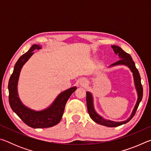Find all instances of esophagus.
Returning <instances> with one entry per match:
<instances>
[{
  "mask_svg": "<svg viewBox=\"0 0 151 151\" xmlns=\"http://www.w3.org/2000/svg\"><path fill=\"white\" fill-rule=\"evenodd\" d=\"M86 81L85 80V79H84V78L81 79V80L80 81V83H79V84H80V85L82 86H85L86 85Z\"/></svg>",
  "mask_w": 151,
  "mask_h": 151,
  "instance_id": "esophagus-1",
  "label": "esophagus"
}]
</instances>
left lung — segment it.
<instances>
[{
  "mask_svg": "<svg viewBox=\"0 0 151 151\" xmlns=\"http://www.w3.org/2000/svg\"><path fill=\"white\" fill-rule=\"evenodd\" d=\"M111 47L113 49L115 55H118L120 60L116 61V63L112 64L111 65H110L109 67H112L114 66H118V65H124L127 66V67L129 68V69L131 70V72L132 73V76H133L134 79V86L136 88L137 93V101L136 103V104L133 109L132 113L129 118L127 120H125L124 121L121 122H116V121H112L111 120H107L104 119L103 116H101L100 114H99L96 112L95 109H94V101H93V96L92 93L90 92L87 91L86 92V105H87V109L89 115H90L91 118L93 120V121L98 123L99 124L103 125V126L108 127H116L121 126L122 124H124L127 122H129V121L132 119V117L134 116L135 112H136L137 110L138 109V106L139 105V103L141 101L142 99V93H143V89L142 86L141 85V82H140V76L139 75V71H138L137 68L135 66V64L134 61L132 60V58L131 56L129 54H128L126 52L122 49L121 47H118L116 45H112Z\"/></svg>",
  "mask_w": 151,
  "mask_h": 151,
  "instance_id": "1",
  "label": "left lung"
}]
</instances>
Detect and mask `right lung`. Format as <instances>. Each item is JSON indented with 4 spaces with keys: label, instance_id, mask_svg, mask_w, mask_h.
Masks as SVG:
<instances>
[{
    "label": "right lung",
    "instance_id": "1",
    "mask_svg": "<svg viewBox=\"0 0 151 151\" xmlns=\"http://www.w3.org/2000/svg\"><path fill=\"white\" fill-rule=\"evenodd\" d=\"M40 48L41 46L33 45L26 53L19 58L10 77L8 86L9 103L12 110L25 124L34 129L48 128L57 124L62 119L66 102L76 89V86H73L60 93L49 106L41 111L30 109L22 103L18 94V82L20 71L24 64L34 54L33 51Z\"/></svg>",
    "mask_w": 151,
    "mask_h": 151
}]
</instances>
